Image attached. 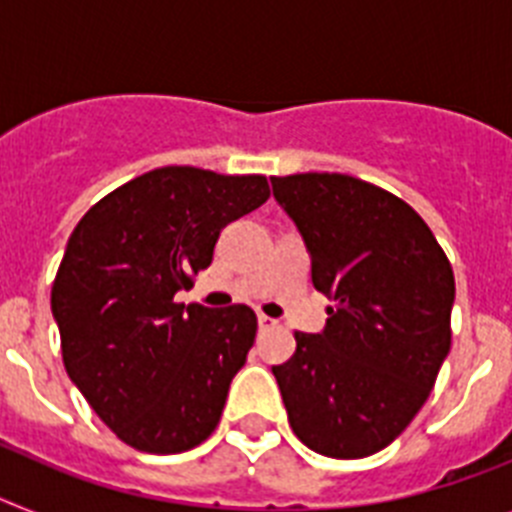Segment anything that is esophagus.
Returning a JSON list of instances; mask_svg holds the SVG:
<instances>
[{
    "label": "esophagus",
    "instance_id": "esophagus-1",
    "mask_svg": "<svg viewBox=\"0 0 512 512\" xmlns=\"http://www.w3.org/2000/svg\"><path fill=\"white\" fill-rule=\"evenodd\" d=\"M257 325H260V328H276V320L260 312V315H257Z\"/></svg>",
    "mask_w": 512,
    "mask_h": 512
}]
</instances>
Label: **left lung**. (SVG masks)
Instances as JSON below:
<instances>
[{
	"label": "left lung",
	"instance_id": "left-lung-1",
	"mask_svg": "<svg viewBox=\"0 0 512 512\" xmlns=\"http://www.w3.org/2000/svg\"><path fill=\"white\" fill-rule=\"evenodd\" d=\"M270 184L333 302L273 367L289 424L315 453L364 458L409 427L448 359L453 268L422 216L375 184L328 171Z\"/></svg>",
	"mask_w": 512,
	"mask_h": 512
}]
</instances>
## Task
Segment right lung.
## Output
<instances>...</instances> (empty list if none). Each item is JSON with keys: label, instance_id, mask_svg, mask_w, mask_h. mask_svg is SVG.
<instances>
[{"label": "right lung", "instance_id": "obj_1", "mask_svg": "<svg viewBox=\"0 0 512 512\" xmlns=\"http://www.w3.org/2000/svg\"><path fill=\"white\" fill-rule=\"evenodd\" d=\"M268 197L265 176L166 166L103 197L72 231L51 289L64 367L132 448L182 453L218 427L257 317L174 296L213 263L223 226Z\"/></svg>", "mask_w": 512, "mask_h": 512}]
</instances>
